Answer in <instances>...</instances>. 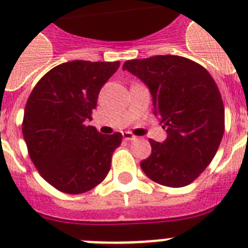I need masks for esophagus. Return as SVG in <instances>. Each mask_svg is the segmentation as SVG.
I'll use <instances>...</instances> for the list:
<instances>
[{
  "label": "esophagus",
  "mask_w": 248,
  "mask_h": 248,
  "mask_svg": "<svg viewBox=\"0 0 248 248\" xmlns=\"http://www.w3.org/2000/svg\"><path fill=\"white\" fill-rule=\"evenodd\" d=\"M123 139L125 140V141H131V140H137L138 137H135L130 131H124L123 133Z\"/></svg>",
  "instance_id": "obj_1"
}]
</instances>
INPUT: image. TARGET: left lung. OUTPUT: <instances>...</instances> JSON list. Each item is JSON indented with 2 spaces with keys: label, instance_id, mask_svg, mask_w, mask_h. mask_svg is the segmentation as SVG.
<instances>
[{
  "label": "left lung",
  "instance_id": "1",
  "mask_svg": "<svg viewBox=\"0 0 248 248\" xmlns=\"http://www.w3.org/2000/svg\"><path fill=\"white\" fill-rule=\"evenodd\" d=\"M123 69L148 85L154 115L168 131L164 143L149 140L151 154L140 163L143 171L160 185H189L211 163L225 133L217 84L202 65L174 54L131 59Z\"/></svg>",
  "mask_w": 248,
  "mask_h": 248
}]
</instances>
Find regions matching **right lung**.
<instances>
[{"label": "right lung", "instance_id": "obj_1", "mask_svg": "<svg viewBox=\"0 0 248 248\" xmlns=\"http://www.w3.org/2000/svg\"><path fill=\"white\" fill-rule=\"evenodd\" d=\"M120 62L72 61L52 68L26 103L22 133L32 163L48 184L65 194H83L110 170L123 135H103L87 125L99 92Z\"/></svg>", "mask_w": 248, "mask_h": 248}]
</instances>
